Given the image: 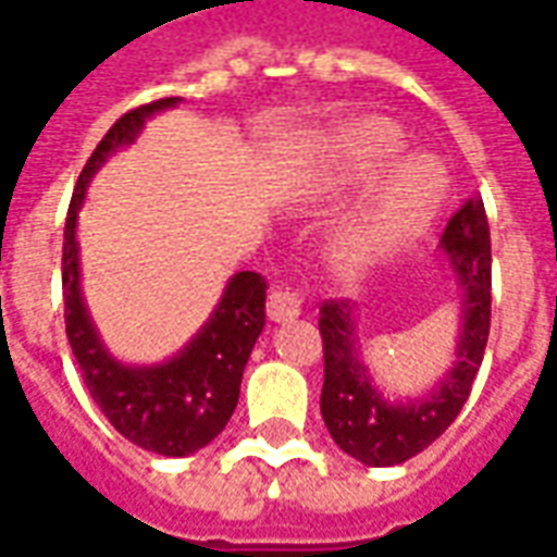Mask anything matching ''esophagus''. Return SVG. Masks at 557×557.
<instances>
[{
  "label": "esophagus",
  "instance_id": "obj_1",
  "mask_svg": "<svg viewBox=\"0 0 557 557\" xmlns=\"http://www.w3.org/2000/svg\"><path fill=\"white\" fill-rule=\"evenodd\" d=\"M267 315L272 321H294L300 315V297L290 290H272L270 300H267Z\"/></svg>",
  "mask_w": 557,
  "mask_h": 557
}]
</instances>
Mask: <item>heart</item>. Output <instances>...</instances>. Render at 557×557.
<instances>
[{
    "label": "heart",
    "mask_w": 557,
    "mask_h": 557,
    "mask_svg": "<svg viewBox=\"0 0 557 557\" xmlns=\"http://www.w3.org/2000/svg\"><path fill=\"white\" fill-rule=\"evenodd\" d=\"M345 160L358 175H375L403 151V139L382 121L363 124L345 136ZM446 197V178L431 160H409L397 169L382 197L345 233L339 260L348 270H360L375 257L388 255L431 221Z\"/></svg>",
    "instance_id": "b5f03b06"
}]
</instances>
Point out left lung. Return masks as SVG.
<instances>
[{
  "label": "left lung",
  "mask_w": 557,
  "mask_h": 557,
  "mask_svg": "<svg viewBox=\"0 0 557 557\" xmlns=\"http://www.w3.org/2000/svg\"><path fill=\"white\" fill-rule=\"evenodd\" d=\"M443 251L461 285V336L451 370L424 397L406 403L385 400L373 385L367 363L360 360L348 300L321 302V416L333 443L355 461L394 467L416 458L448 431L470 397L491 327V236L482 199H467L451 214L443 233Z\"/></svg>",
  "instance_id": "8db88e82"
}]
</instances>
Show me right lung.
Instances as JSON below:
<instances>
[{
    "label": "right lung",
    "instance_id": "obj_1",
    "mask_svg": "<svg viewBox=\"0 0 557 557\" xmlns=\"http://www.w3.org/2000/svg\"><path fill=\"white\" fill-rule=\"evenodd\" d=\"M178 96H166L117 117L84 163L69 202L63 233V300H66V336L78 360L81 379L111 428L145 451L184 458L209 446L227 428L239 403L245 363L267 321V282L260 272H236L218 302L212 318L175 358L157 367H126L106 351L87 306L81 297L78 267V209L87 184L117 148L133 145L145 121L157 111L178 106Z\"/></svg>",
    "mask_w": 557,
    "mask_h": 557
}]
</instances>
